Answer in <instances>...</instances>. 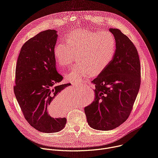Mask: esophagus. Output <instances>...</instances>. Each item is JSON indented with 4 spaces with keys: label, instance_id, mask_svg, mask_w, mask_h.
<instances>
[{
    "label": "esophagus",
    "instance_id": "obj_1",
    "mask_svg": "<svg viewBox=\"0 0 158 158\" xmlns=\"http://www.w3.org/2000/svg\"><path fill=\"white\" fill-rule=\"evenodd\" d=\"M72 84H73V85H78V84H75V83H73Z\"/></svg>",
    "mask_w": 158,
    "mask_h": 158
}]
</instances>
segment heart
<instances>
[{"instance_id":"b5f03b06","label":"heart","mask_w":158,"mask_h":158,"mask_svg":"<svg viewBox=\"0 0 158 158\" xmlns=\"http://www.w3.org/2000/svg\"><path fill=\"white\" fill-rule=\"evenodd\" d=\"M59 42L53 49L54 57L61 67L69 66L77 56L78 62L65 75L67 81L80 84L85 78L103 71L113 59L116 51L114 35L107 31L77 29Z\"/></svg>"}]
</instances>
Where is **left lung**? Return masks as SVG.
I'll return each mask as SVG.
<instances>
[{
    "instance_id": "8db88e82",
    "label": "left lung",
    "mask_w": 158,
    "mask_h": 158,
    "mask_svg": "<svg viewBox=\"0 0 158 158\" xmlns=\"http://www.w3.org/2000/svg\"><path fill=\"white\" fill-rule=\"evenodd\" d=\"M116 40L114 56L94 79V101L84 107L90 127L114 129L129 116L141 84V65L132 41L118 29H109Z\"/></svg>"
}]
</instances>
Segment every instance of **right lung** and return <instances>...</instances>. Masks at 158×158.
I'll list each match as a JSON object with an SVG mask.
<instances>
[{"mask_svg": "<svg viewBox=\"0 0 158 158\" xmlns=\"http://www.w3.org/2000/svg\"><path fill=\"white\" fill-rule=\"evenodd\" d=\"M57 31L47 30L22 46L15 68L14 91L29 124L40 132H57L66 123L65 118H52L50 109L57 107L59 94L70 83L58 84L63 77L57 73L53 49Z\"/></svg>", "mask_w": 158, "mask_h": 158, "instance_id": "obj_1", "label": "right lung"}]
</instances>
